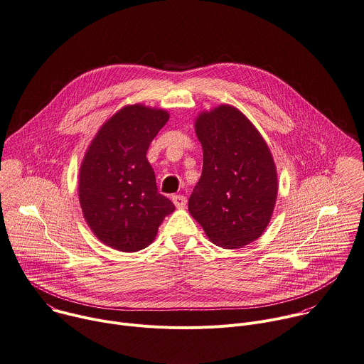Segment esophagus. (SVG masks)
I'll return each mask as SVG.
<instances>
[{
    "label": "esophagus",
    "instance_id": "1",
    "mask_svg": "<svg viewBox=\"0 0 364 364\" xmlns=\"http://www.w3.org/2000/svg\"><path fill=\"white\" fill-rule=\"evenodd\" d=\"M173 203L177 208H184L187 204V198L183 194H177V196H173Z\"/></svg>",
    "mask_w": 364,
    "mask_h": 364
}]
</instances>
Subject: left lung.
Here are the masks:
<instances>
[{
	"instance_id": "8db88e82",
	"label": "left lung",
	"mask_w": 364,
	"mask_h": 364,
	"mask_svg": "<svg viewBox=\"0 0 364 364\" xmlns=\"http://www.w3.org/2000/svg\"><path fill=\"white\" fill-rule=\"evenodd\" d=\"M194 126L203 173L188 211L215 246L245 247L263 234L274 210L279 184L270 149L252 121L227 104L201 112Z\"/></svg>"
}]
</instances>
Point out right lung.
Returning a JSON list of instances; mask_svg holds the SVG:
<instances>
[{"mask_svg": "<svg viewBox=\"0 0 364 364\" xmlns=\"http://www.w3.org/2000/svg\"><path fill=\"white\" fill-rule=\"evenodd\" d=\"M168 112L127 105L107 119L80 168L78 198L84 218L104 245L134 253L153 243L174 204L159 193L146 154Z\"/></svg>", "mask_w": 364, "mask_h": 364, "instance_id": "1", "label": "right lung"}]
</instances>
